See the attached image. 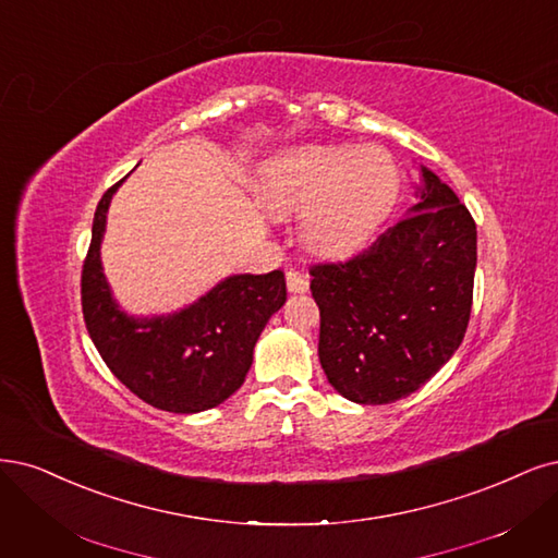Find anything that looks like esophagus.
Wrapping results in <instances>:
<instances>
[{
    "label": "esophagus",
    "mask_w": 558,
    "mask_h": 558,
    "mask_svg": "<svg viewBox=\"0 0 558 558\" xmlns=\"http://www.w3.org/2000/svg\"><path fill=\"white\" fill-rule=\"evenodd\" d=\"M286 286H288V293L293 295H302L310 291V279L300 272H286Z\"/></svg>",
    "instance_id": "1"
}]
</instances>
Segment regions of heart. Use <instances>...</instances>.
Listing matches in <instances>:
<instances>
[{"label":"heart","instance_id":"1","mask_svg":"<svg viewBox=\"0 0 558 558\" xmlns=\"http://www.w3.org/2000/svg\"><path fill=\"white\" fill-rule=\"evenodd\" d=\"M399 182L397 161L383 147H300L265 166L260 203L275 217L306 213L304 244L320 256H343L376 233Z\"/></svg>","mask_w":558,"mask_h":558}]
</instances>
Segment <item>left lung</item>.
<instances>
[{"instance_id": "obj_1", "label": "left lung", "mask_w": 558, "mask_h": 558, "mask_svg": "<svg viewBox=\"0 0 558 558\" xmlns=\"http://www.w3.org/2000/svg\"><path fill=\"white\" fill-rule=\"evenodd\" d=\"M415 198L362 254L312 267L320 367L355 403L409 397L454 355L466 332L475 221L427 166H420Z\"/></svg>"}]
</instances>
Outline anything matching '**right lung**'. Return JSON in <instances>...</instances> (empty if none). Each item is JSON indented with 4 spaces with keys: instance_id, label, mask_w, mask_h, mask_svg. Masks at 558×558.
Instances as JSON below:
<instances>
[{
    "instance_id": "obj_1",
    "label": "right lung",
    "mask_w": 558,
    "mask_h": 558,
    "mask_svg": "<svg viewBox=\"0 0 558 558\" xmlns=\"http://www.w3.org/2000/svg\"><path fill=\"white\" fill-rule=\"evenodd\" d=\"M124 180L106 191L94 213L83 265L87 332L108 369L149 407L186 415L215 409L252 369L254 345L286 302L283 272L230 275L170 314L124 312L101 263L108 207Z\"/></svg>"
}]
</instances>
